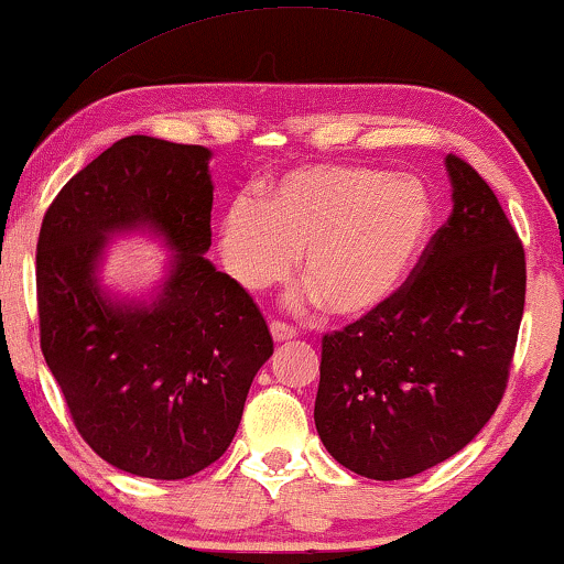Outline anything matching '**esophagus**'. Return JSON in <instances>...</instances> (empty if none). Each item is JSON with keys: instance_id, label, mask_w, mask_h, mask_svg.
Here are the masks:
<instances>
[{"instance_id": "obj_1", "label": "esophagus", "mask_w": 564, "mask_h": 564, "mask_svg": "<svg viewBox=\"0 0 564 564\" xmlns=\"http://www.w3.org/2000/svg\"><path fill=\"white\" fill-rule=\"evenodd\" d=\"M269 332H272L274 341H290V339H295V328L288 326V324H282V321H274V324L269 326Z\"/></svg>"}]
</instances>
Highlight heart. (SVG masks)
I'll return each instance as SVG.
<instances>
[{"label":"heart","instance_id":"1","mask_svg":"<svg viewBox=\"0 0 564 564\" xmlns=\"http://www.w3.org/2000/svg\"><path fill=\"white\" fill-rule=\"evenodd\" d=\"M433 219L430 188L412 173L313 163L269 181L259 202H232L219 223V251L246 290L288 280L303 251L311 297L334 316L362 318L406 282Z\"/></svg>","mask_w":564,"mask_h":564}]
</instances>
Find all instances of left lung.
<instances>
[{"instance_id": "obj_1", "label": "left lung", "mask_w": 564, "mask_h": 564, "mask_svg": "<svg viewBox=\"0 0 564 564\" xmlns=\"http://www.w3.org/2000/svg\"><path fill=\"white\" fill-rule=\"evenodd\" d=\"M448 223L383 308L321 345L313 420L360 477L406 479L451 458L506 393L525 300V256L487 181L445 155Z\"/></svg>"}]
</instances>
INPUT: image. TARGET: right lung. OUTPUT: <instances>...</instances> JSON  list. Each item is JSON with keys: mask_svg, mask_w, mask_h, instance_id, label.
<instances>
[{"mask_svg": "<svg viewBox=\"0 0 564 564\" xmlns=\"http://www.w3.org/2000/svg\"><path fill=\"white\" fill-rule=\"evenodd\" d=\"M212 152L123 137L43 217L41 349L85 443L116 469L186 479L228 451L253 376L274 352L251 295L217 272ZM152 231L174 256L150 301L99 284L107 240Z\"/></svg>", "mask_w": 564, "mask_h": 564, "instance_id": "1", "label": "right lung"}]
</instances>
